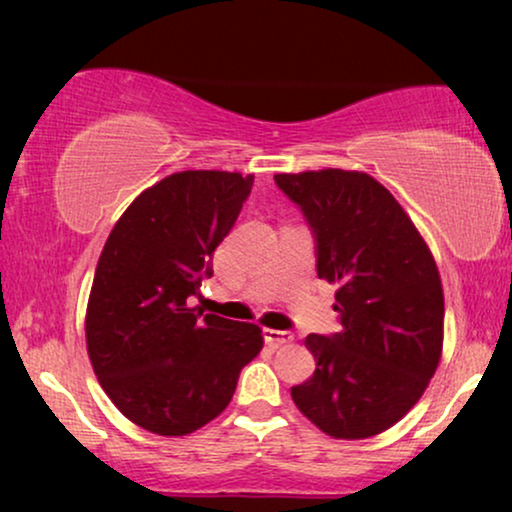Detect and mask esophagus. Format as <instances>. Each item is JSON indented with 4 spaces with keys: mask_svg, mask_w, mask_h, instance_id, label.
Instances as JSON below:
<instances>
[{
    "mask_svg": "<svg viewBox=\"0 0 512 512\" xmlns=\"http://www.w3.org/2000/svg\"><path fill=\"white\" fill-rule=\"evenodd\" d=\"M263 338H265V342H268V345L279 347V345H289V342H293V333L291 331H277V328H265Z\"/></svg>",
    "mask_w": 512,
    "mask_h": 512,
    "instance_id": "esophagus-1",
    "label": "esophagus"
}]
</instances>
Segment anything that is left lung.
I'll return each mask as SVG.
<instances>
[{
  "mask_svg": "<svg viewBox=\"0 0 512 512\" xmlns=\"http://www.w3.org/2000/svg\"><path fill=\"white\" fill-rule=\"evenodd\" d=\"M317 240V275L338 284L342 331L307 335L317 370L291 387L333 438L387 431L422 398L443 354L445 298L431 249L398 200L366 172L275 174Z\"/></svg>",
  "mask_w": 512,
  "mask_h": 512,
  "instance_id": "8db88e82",
  "label": "left lung"
}]
</instances>
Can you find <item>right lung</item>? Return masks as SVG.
<instances>
[{"mask_svg":"<svg viewBox=\"0 0 512 512\" xmlns=\"http://www.w3.org/2000/svg\"><path fill=\"white\" fill-rule=\"evenodd\" d=\"M251 186L254 174L174 172L132 200L97 261L90 363L111 403L158 436H186L219 417L263 349L261 326L188 305Z\"/></svg>","mask_w":512,"mask_h":512,"instance_id":"obj_1","label":"right lung"}]
</instances>
